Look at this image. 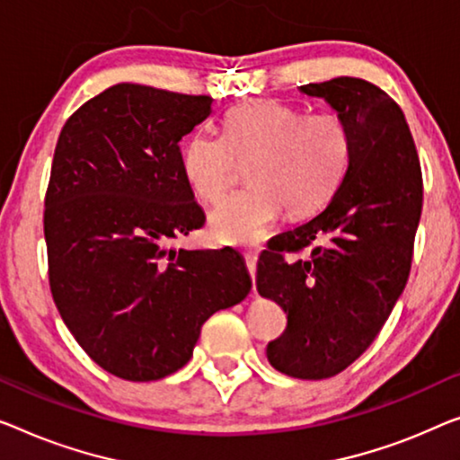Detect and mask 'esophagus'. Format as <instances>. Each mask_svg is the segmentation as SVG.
Returning <instances> with one entry per match:
<instances>
[{
  "label": "esophagus",
  "instance_id": "obj_1",
  "mask_svg": "<svg viewBox=\"0 0 460 460\" xmlns=\"http://www.w3.org/2000/svg\"><path fill=\"white\" fill-rule=\"evenodd\" d=\"M256 264H258L256 253H252V252L245 253V266H248V272H250V277H252L253 293H256Z\"/></svg>",
  "mask_w": 460,
  "mask_h": 460
}]
</instances>
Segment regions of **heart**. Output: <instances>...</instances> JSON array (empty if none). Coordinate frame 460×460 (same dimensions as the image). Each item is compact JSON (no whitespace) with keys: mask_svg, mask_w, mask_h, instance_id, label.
<instances>
[{"mask_svg":"<svg viewBox=\"0 0 460 460\" xmlns=\"http://www.w3.org/2000/svg\"><path fill=\"white\" fill-rule=\"evenodd\" d=\"M353 136L337 111L305 113L280 101H252L225 115L223 136L198 132L181 148L190 190L215 204L248 163L250 188L231 194L210 215L212 237L258 243L280 210L307 217L334 196L351 163Z\"/></svg>","mask_w":460,"mask_h":460,"instance_id":"1","label":"heart"}]
</instances>
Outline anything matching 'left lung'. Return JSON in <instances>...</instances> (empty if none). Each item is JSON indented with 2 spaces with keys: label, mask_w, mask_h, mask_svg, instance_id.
Returning <instances> with one entry per match:
<instances>
[{
  "label": "left lung",
  "mask_w": 460,
  "mask_h": 460,
  "mask_svg": "<svg viewBox=\"0 0 460 460\" xmlns=\"http://www.w3.org/2000/svg\"><path fill=\"white\" fill-rule=\"evenodd\" d=\"M347 119L351 163L331 202L283 233L258 262L256 287L287 328L266 347L280 374L324 380L372 345L405 289L423 204L421 164L394 99L361 78L304 84ZM311 248L307 261L285 252Z\"/></svg>",
  "instance_id": "obj_1"
}]
</instances>
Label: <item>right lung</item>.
Masks as SVG:
<instances>
[{
    "instance_id": "obj_1",
    "label": "right lung",
    "mask_w": 460,
    "mask_h": 460,
    "mask_svg": "<svg viewBox=\"0 0 460 460\" xmlns=\"http://www.w3.org/2000/svg\"><path fill=\"white\" fill-rule=\"evenodd\" d=\"M212 99L115 84L61 128L45 194L55 305L88 358L132 382L186 366L212 314L248 296L235 252L177 250L204 225L180 140Z\"/></svg>"
}]
</instances>
